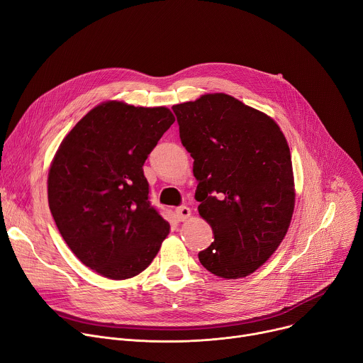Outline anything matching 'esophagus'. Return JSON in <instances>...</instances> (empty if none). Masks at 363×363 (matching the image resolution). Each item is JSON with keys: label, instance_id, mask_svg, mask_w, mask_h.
<instances>
[{"label": "esophagus", "instance_id": "obj_1", "mask_svg": "<svg viewBox=\"0 0 363 363\" xmlns=\"http://www.w3.org/2000/svg\"><path fill=\"white\" fill-rule=\"evenodd\" d=\"M190 215H191V211L187 206H180L176 209V216L179 220H186Z\"/></svg>", "mask_w": 363, "mask_h": 363}]
</instances>
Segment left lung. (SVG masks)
Instances as JSON below:
<instances>
[{
    "label": "left lung",
    "mask_w": 363,
    "mask_h": 363,
    "mask_svg": "<svg viewBox=\"0 0 363 363\" xmlns=\"http://www.w3.org/2000/svg\"><path fill=\"white\" fill-rule=\"evenodd\" d=\"M173 111L194 160V199L215 238L199 260L219 277H244L267 262L291 224L295 189L285 135L272 118L224 93Z\"/></svg>",
    "instance_id": "left-lung-1"
}]
</instances>
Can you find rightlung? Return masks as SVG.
Segmentation results:
<instances>
[{
	"label": "right lung",
	"mask_w": 363,
	"mask_h": 363,
	"mask_svg": "<svg viewBox=\"0 0 363 363\" xmlns=\"http://www.w3.org/2000/svg\"><path fill=\"white\" fill-rule=\"evenodd\" d=\"M174 123L167 107L96 106L64 138L48 176L49 209L87 267L123 281L145 270L170 225L151 206L144 162Z\"/></svg>",
	"instance_id": "1"
}]
</instances>
